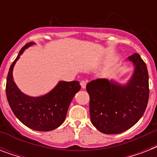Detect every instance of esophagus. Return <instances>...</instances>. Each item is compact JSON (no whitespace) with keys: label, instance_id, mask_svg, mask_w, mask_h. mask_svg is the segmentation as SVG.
Wrapping results in <instances>:
<instances>
[{"label":"esophagus","instance_id":"1","mask_svg":"<svg viewBox=\"0 0 157 157\" xmlns=\"http://www.w3.org/2000/svg\"><path fill=\"white\" fill-rule=\"evenodd\" d=\"M86 83H87V81H81V88L82 89H85L86 87Z\"/></svg>","mask_w":157,"mask_h":157}]
</instances>
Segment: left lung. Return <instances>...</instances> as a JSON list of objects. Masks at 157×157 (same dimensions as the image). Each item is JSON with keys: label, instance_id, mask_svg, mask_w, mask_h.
Wrapping results in <instances>:
<instances>
[{"label": "left lung", "instance_id": "obj_1", "mask_svg": "<svg viewBox=\"0 0 157 157\" xmlns=\"http://www.w3.org/2000/svg\"><path fill=\"white\" fill-rule=\"evenodd\" d=\"M128 59L133 62L134 71L126 85L102 78L86 85L91 122L103 134H121L134 126L143 117L148 103L146 63L136 53Z\"/></svg>", "mask_w": 157, "mask_h": 157}]
</instances>
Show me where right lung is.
<instances>
[{
	"instance_id": "right-lung-1",
	"label": "right lung",
	"mask_w": 157,
	"mask_h": 157,
	"mask_svg": "<svg viewBox=\"0 0 157 157\" xmlns=\"http://www.w3.org/2000/svg\"><path fill=\"white\" fill-rule=\"evenodd\" d=\"M33 44H26L10 67L6 97L13 114L23 124L37 131H50L63 123L69 105L81 86L77 81H59L52 90L43 96L31 97L22 93L13 81V66L23 51Z\"/></svg>"
}]
</instances>
